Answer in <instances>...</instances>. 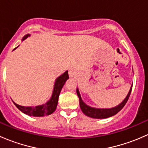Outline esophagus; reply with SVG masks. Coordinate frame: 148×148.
Segmentation results:
<instances>
[{
	"instance_id": "esophagus-1",
	"label": "esophagus",
	"mask_w": 148,
	"mask_h": 148,
	"mask_svg": "<svg viewBox=\"0 0 148 148\" xmlns=\"http://www.w3.org/2000/svg\"><path fill=\"white\" fill-rule=\"evenodd\" d=\"M76 74V71L74 69H70L69 70V75L70 77H74Z\"/></svg>"
}]
</instances>
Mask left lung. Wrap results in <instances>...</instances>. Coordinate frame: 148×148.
<instances>
[{"mask_svg":"<svg viewBox=\"0 0 148 148\" xmlns=\"http://www.w3.org/2000/svg\"><path fill=\"white\" fill-rule=\"evenodd\" d=\"M132 85L131 86L129 92H128L127 95L125 97V99L120 103L119 105L116 106V107H112V108L110 109H99V108H94V107H90V106H88L83 102L82 99L81 95H80L79 92V89H77V95L79 97V105L80 108H81L82 111L83 112L84 114L85 115L88 116L89 117H92V118H96V119H104L107 118V117H112V116L114 115L117 113H118L119 112L122 110L124 107V106L125 105L127 102L128 99L130 97V95L131 94V91H132Z\"/></svg>","mask_w":148,"mask_h":148,"instance_id":"left-lung-1","label":"left lung"}]
</instances>
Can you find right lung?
Returning <instances> with one entry per match:
<instances>
[{
    "instance_id": "add662e5",
    "label": "right lung",
    "mask_w": 148,
    "mask_h": 148,
    "mask_svg": "<svg viewBox=\"0 0 148 148\" xmlns=\"http://www.w3.org/2000/svg\"><path fill=\"white\" fill-rule=\"evenodd\" d=\"M29 34L25 36L23 38L22 41L26 39L27 37L29 36ZM17 48V47H16ZM15 48L14 49H16ZM69 79L68 71H66L63 74L58 77L55 82L54 86H53V93L51 99L48 101L47 102L41 105L36 106V107H24V106H21L17 104L13 101L15 105L16 106L19 110L25 114H28L29 116H34V117H44L46 115H49L52 114L53 112L56 110V106L58 104V99H59V94H60L61 90L62 87L64 85L67 79Z\"/></svg>"
}]
</instances>
